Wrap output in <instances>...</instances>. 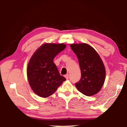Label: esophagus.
Returning <instances> with one entry per match:
<instances>
[{
	"label": "esophagus",
	"mask_w": 127,
	"mask_h": 127,
	"mask_svg": "<svg viewBox=\"0 0 127 127\" xmlns=\"http://www.w3.org/2000/svg\"><path fill=\"white\" fill-rule=\"evenodd\" d=\"M64 77H65V78H66V79H68V78H69V74H66V75H65V76H64Z\"/></svg>",
	"instance_id": "obj_1"
}]
</instances>
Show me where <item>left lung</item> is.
I'll return each instance as SVG.
<instances>
[{
  "mask_svg": "<svg viewBox=\"0 0 127 127\" xmlns=\"http://www.w3.org/2000/svg\"><path fill=\"white\" fill-rule=\"evenodd\" d=\"M70 46L78 58L81 72L80 81L75 86L85 95L93 96L100 91L105 80L106 71L102 59L97 51L86 43Z\"/></svg>",
  "mask_w": 127,
  "mask_h": 127,
  "instance_id": "left-lung-1",
  "label": "left lung"
}]
</instances>
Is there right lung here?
<instances>
[{
    "label": "right lung",
    "mask_w": 127,
    "mask_h": 127,
    "mask_svg": "<svg viewBox=\"0 0 127 127\" xmlns=\"http://www.w3.org/2000/svg\"><path fill=\"white\" fill-rule=\"evenodd\" d=\"M65 47L64 44L45 43L33 54L28 64L27 76L30 87L37 95L49 97L66 80L53 62Z\"/></svg>",
    "instance_id": "right-lung-1"
}]
</instances>
